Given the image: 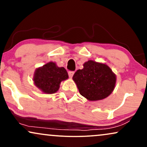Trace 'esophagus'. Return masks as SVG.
Masks as SVG:
<instances>
[{"mask_svg":"<svg viewBox=\"0 0 147 147\" xmlns=\"http://www.w3.org/2000/svg\"><path fill=\"white\" fill-rule=\"evenodd\" d=\"M68 74H69V77L70 78H71L72 77H73V76L74 74V71H69L68 72Z\"/></svg>","mask_w":147,"mask_h":147,"instance_id":"esophagus-1","label":"esophagus"}]
</instances>
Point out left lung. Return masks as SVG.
Wrapping results in <instances>:
<instances>
[{"label":"left lung","mask_w":147,"mask_h":147,"mask_svg":"<svg viewBox=\"0 0 147 147\" xmlns=\"http://www.w3.org/2000/svg\"><path fill=\"white\" fill-rule=\"evenodd\" d=\"M74 74L73 80L80 94L89 101L105 99L113 92L116 76L106 63L88 60Z\"/></svg>","instance_id":"8db88e82"}]
</instances>
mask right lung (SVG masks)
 <instances>
[{"mask_svg": "<svg viewBox=\"0 0 147 147\" xmlns=\"http://www.w3.org/2000/svg\"><path fill=\"white\" fill-rule=\"evenodd\" d=\"M69 76L63 67H58L55 62L50 61L35 69L33 80L38 89L44 94H51L59 89L61 82Z\"/></svg>", "mask_w": 147, "mask_h": 147, "instance_id": "1", "label": "right lung"}]
</instances>
